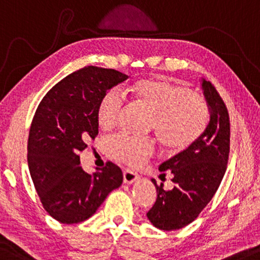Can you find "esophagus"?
<instances>
[{"instance_id": "1", "label": "esophagus", "mask_w": 260, "mask_h": 260, "mask_svg": "<svg viewBox=\"0 0 260 260\" xmlns=\"http://www.w3.org/2000/svg\"><path fill=\"white\" fill-rule=\"evenodd\" d=\"M138 179V174L131 170H124L123 171V182L124 183H133Z\"/></svg>"}]
</instances>
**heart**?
Instances as JSON below:
<instances>
[{
    "label": "heart",
    "instance_id": "1",
    "mask_svg": "<svg viewBox=\"0 0 260 260\" xmlns=\"http://www.w3.org/2000/svg\"><path fill=\"white\" fill-rule=\"evenodd\" d=\"M131 91L140 105L152 113L150 126L170 152H182L202 137L209 123V108L202 96L188 86L166 79L147 78L134 83ZM123 99L115 90L106 92L96 108L102 129L116 126ZM110 155L132 168H140L154 151L150 138L116 134L108 140Z\"/></svg>",
    "mask_w": 260,
    "mask_h": 260
}]
</instances>
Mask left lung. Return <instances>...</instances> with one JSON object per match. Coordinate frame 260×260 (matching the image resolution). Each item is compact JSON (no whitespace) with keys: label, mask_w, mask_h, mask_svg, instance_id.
<instances>
[{"label":"left lung","mask_w":260,"mask_h":260,"mask_svg":"<svg viewBox=\"0 0 260 260\" xmlns=\"http://www.w3.org/2000/svg\"><path fill=\"white\" fill-rule=\"evenodd\" d=\"M202 88L210 110L208 127L192 146L159 166L160 171L174 175V189L165 190L152 179L157 199L147 217L159 230L175 231L192 222L215 195L226 172L231 145L230 115L215 86L203 79Z\"/></svg>","instance_id":"8db88e82"}]
</instances>
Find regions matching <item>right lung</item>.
<instances>
[{
	"label": "right lung",
	"mask_w": 260,
	"mask_h": 260,
	"mask_svg": "<svg viewBox=\"0 0 260 260\" xmlns=\"http://www.w3.org/2000/svg\"><path fill=\"white\" fill-rule=\"evenodd\" d=\"M127 78L114 69L85 67L58 82L38 106L27 146L29 174L44 209L61 223L89 219L122 183V171L112 161L86 174L78 152L99 134L100 100Z\"/></svg>",
	"instance_id": "add662e5"
}]
</instances>
